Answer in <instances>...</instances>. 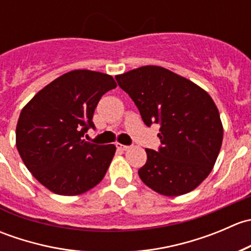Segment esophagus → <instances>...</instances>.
<instances>
[{"label": "esophagus", "instance_id": "obj_1", "mask_svg": "<svg viewBox=\"0 0 251 251\" xmlns=\"http://www.w3.org/2000/svg\"><path fill=\"white\" fill-rule=\"evenodd\" d=\"M116 148L120 149V151H127L130 148V146H125V144H121V143H116Z\"/></svg>", "mask_w": 251, "mask_h": 251}]
</instances>
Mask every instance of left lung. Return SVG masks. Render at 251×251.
I'll use <instances>...</instances> for the list:
<instances>
[{
	"mask_svg": "<svg viewBox=\"0 0 251 251\" xmlns=\"http://www.w3.org/2000/svg\"><path fill=\"white\" fill-rule=\"evenodd\" d=\"M115 78L135 102L143 123L160 125L161 146L158 151L146 149L147 163L138 170L142 181L168 197L197 188L211 173L224 138L220 113L209 93L156 65Z\"/></svg>",
	"mask_w": 251,
	"mask_h": 251,
	"instance_id": "left-lung-1",
	"label": "left lung"
}]
</instances>
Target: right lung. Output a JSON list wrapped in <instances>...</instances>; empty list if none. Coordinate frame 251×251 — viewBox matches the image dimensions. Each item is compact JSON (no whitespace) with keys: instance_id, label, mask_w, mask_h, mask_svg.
I'll return each mask as SVG.
<instances>
[{"instance_id":"right-lung-1","label":"right lung","mask_w":251,"mask_h":251,"mask_svg":"<svg viewBox=\"0 0 251 251\" xmlns=\"http://www.w3.org/2000/svg\"><path fill=\"white\" fill-rule=\"evenodd\" d=\"M116 87L108 74L73 70L34 96L17 124V149L27 170L50 192L77 196L97 186L115 154L114 144L82 140L100 97Z\"/></svg>"}]
</instances>
